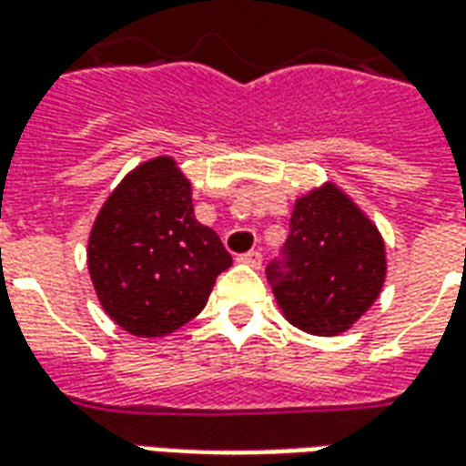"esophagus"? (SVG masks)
<instances>
[{
	"instance_id": "esophagus-1",
	"label": "esophagus",
	"mask_w": 466,
	"mask_h": 466,
	"mask_svg": "<svg viewBox=\"0 0 466 466\" xmlns=\"http://www.w3.org/2000/svg\"><path fill=\"white\" fill-rule=\"evenodd\" d=\"M239 262L249 264V267H254V269H259V267H262V252L252 249V252L239 254Z\"/></svg>"
}]
</instances>
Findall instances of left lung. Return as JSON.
Masks as SVG:
<instances>
[{
	"label": "left lung",
	"instance_id": "8db88e82",
	"mask_svg": "<svg viewBox=\"0 0 466 466\" xmlns=\"http://www.w3.org/2000/svg\"><path fill=\"white\" fill-rule=\"evenodd\" d=\"M387 274L377 227L334 184L294 204L282 259L267 267L277 304L304 332H347L377 302Z\"/></svg>",
	"mask_w": 466,
	"mask_h": 466
}]
</instances>
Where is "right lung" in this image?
Listing matches in <instances>:
<instances>
[{
    "label": "right lung",
    "mask_w": 466,
    "mask_h": 466,
    "mask_svg": "<svg viewBox=\"0 0 466 466\" xmlns=\"http://www.w3.org/2000/svg\"><path fill=\"white\" fill-rule=\"evenodd\" d=\"M105 312L134 337H164L202 312L232 267L214 229L194 219L192 184L172 157L139 164L99 209L86 249Z\"/></svg>",
    "instance_id": "right-lung-1"
}]
</instances>
